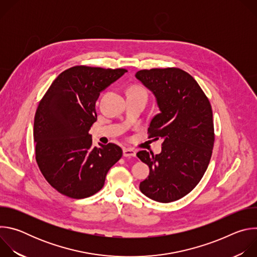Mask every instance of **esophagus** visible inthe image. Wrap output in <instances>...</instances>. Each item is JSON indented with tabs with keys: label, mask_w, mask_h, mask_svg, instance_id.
<instances>
[{
	"label": "esophagus",
	"mask_w": 257,
	"mask_h": 257,
	"mask_svg": "<svg viewBox=\"0 0 257 257\" xmlns=\"http://www.w3.org/2000/svg\"><path fill=\"white\" fill-rule=\"evenodd\" d=\"M123 156L126 158H133L136 157V152L133 149H124Z\"/></svg>",
	"instance_id": "1"
}]
</instances>
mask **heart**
<instances>
[{"mask_svg":"<svg viewBox=\"0 0 257 257\" xmlns=\"http://www.w3.org/2000/svg\"><path fill=\"white\" fill-rule=\"evenodd\" d=\"M130 90H142V91H144V89H143V88H141V87H138V86L132 87Z\"/></svg>","mask_w":257,"mask_h":257,"instance_id":"obj_1","label":"heart"}]
</instances>
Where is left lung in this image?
<instances>
[{"label": "left lung", "mask_w": 257, "mask_h": 257, "mask_svg": "<svg viewBox=\"0 0 257 257\" xmlns=\"http://www.w3.org/2000/svg\"><path fill=\"white\" fill-rule=\"evenodd\" d=\"M135 77L156 97L160 113L149 133L163 140L159 155L137 153L150 167L139 189L153 200L172 202L192 191L207 169L214 141L211 106L195 79L181 69L140 70Z\"/></svg>", "instance_id": "1"}]
</instances>
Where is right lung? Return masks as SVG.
I'll return each mask as SVG.
<instances>
[{
    "label": "right lung",
    "instance_id": "obj_1",
    "mask_svg": "<svg viewBox=\"0 0 257 257\" xmlns=\"http://www.w3.org/2000/svg\"><path fill=\"white\" fill-rule=\"evenodd\" d=\"M125 69L75 66L54 80L36 109L33 126L35 159L46 180L75 199L99 191L105 176L122 157L120 146H92L88 133L97 120L99 93L122 77Z\"/></svg>",
    "mask_w": 257,
    "mask_h": 257
}]
</instances>
